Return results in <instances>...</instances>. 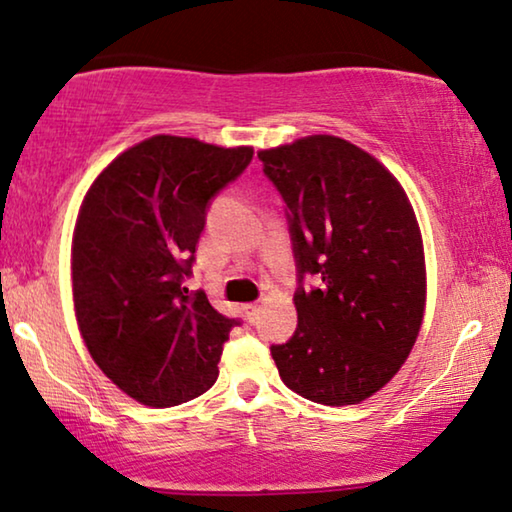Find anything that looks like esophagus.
I'll return each instance as SVG.
<instances>
[{
	"label": "esophagus",
	"instance_id": "esophagus-1",
	"mask_svg": "<svg viewBox=\"0 0 512 512\" xmlns=\"http://www.w3.org/2000/svg\"><path fill=\"white\" fill-rule=\"evenodd\" d=\"M258 311H261V306H258V304H245V306H242V313H245L249 322H254L258 318Z\"/></svg>",
	"mask_w": 512,
	"mask_h": 512
}]
</instances>
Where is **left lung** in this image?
I'll use <instances>...</instances> for the list:
<instances>
[{"label": "left lung", "mask_w": 512, "mask_h": 512, "mask_svg": "<svg viewBox=\"0 0 512 512\" xmlns=\"http://www.w3.org/2000/svg\"><path fill=\"white\" fill-rule=\"evenodd\" d=\"M288 206L293 249L320 288L293 297L297 329L272 359L313 403L357 405L400 371L426 313V256L398 178L350 141L311 135L258 151Z\"/></svg>", "instance_id": "1"}]
</instances>
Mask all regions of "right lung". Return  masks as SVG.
<instances>
[{"label": "right lung", "instance_id": "1", "mask_svg": "<svg viewBox=\"0 0 512 512\" xmlns=\"http://www.w3.org/2000/svg\"><path fill=\"white\" fill-rule=\"evenodd\" d=\"M251 146L153 135L116 155L77 212L73 304L86 350L148 407L187 403L215 384L238 320L190 293L208 201L251 162Z\"/></svg>", "mask_w": 512, "mask_h": 512}]
</instances>
